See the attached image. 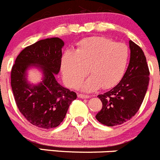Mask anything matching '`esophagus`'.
<instances>
[{"label": "esophagus", "mask_w": 160, "mask_h": 160, "mask_svg": "<svg viewBox=\"0 0 160 160\" xmlns=\"http://www.w3.org/2000/svg\"><path fill=\"white\" fill-rule=\"evenodd\" d=\"M78 97H79V98H82V99H88L89 97V96L86 95V94L79 93V94H78Z\"/></svg>", "instance_id": "34e87169"}]
</instances>
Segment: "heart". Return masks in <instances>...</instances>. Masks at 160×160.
<instances>
[{
  "instance_id": "b5f03b06",
  "label": "heart",
  "mask_w": 160,
  "mask_h": 160,
  "mask_svg": "<svg viewBox=\"0 0 160 160\" xmlns=\"http://www.w3.org/2000/svg\"><path fill=\"white\" fill-rule=\"evenodd\" d=\"M129 59L130 50L126 44L105 37H91L80 41L75 52L63 53L61 70L70 87H77L89 69L91 76L82 85V89L94 91L102 86L108 89L121 80Z\"/></svg>"
}]
</instances>
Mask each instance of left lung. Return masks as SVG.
Instances as JSON below:
<instances>
[{"mask_svg": "<svg viewBox=\"0 0 160 160\" xmlns=\"http://www.w3.org/2000/svg\"><path fill=\"white\" fill-rule=\"evenodd\" d=\"M130 60L121 81L111 90L98 95L103 107L96 118L108 127L130 120L138 112L149 83V70L141 48L130 40Z\"/></svg>", "mask_w": 160, "mask_h": 160, "instance_id": "1", "label": "left lung"}]
</instances>
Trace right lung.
Here are the masks:
<instances>
[{"mask_svg":"<svg viewBox=\"0 0 160 160\" xmlns=\"http://www.w3.org/2000/svg\"><path fill=\"white\" fill-rule=\"evenodd\" d=\"M64 42L59 38L40 40L18 55L11 71V86L19 112L39 128L58 127L66 116L77 94L63 87L56 79L61 66ZM34 66L42 71L40 83L27 81V70Z\"/></svg>","mask_w":160,"mask_h":160,"instance_id":"add662e5","label":"right lung"}]
</instances>
